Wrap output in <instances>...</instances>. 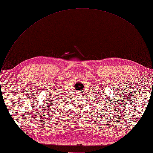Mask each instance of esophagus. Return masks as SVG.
I'll use <instances>...</instances> for the list:
<instances>
[{
    "label": "esophagus",
    "instance_id": "obj_1",
    "mask_svg": "<svg viewBox=\"0 0 153 153\" xmlns=\"http://www.w3.org/2000/svg\"><path fill=\"white\" fill-rule=\"evenodd\" d=\"M79 94H80V93H79Z\"/></svg>",
    "mask_w": 153,
    "mask_h": 153
}]
</instances>
